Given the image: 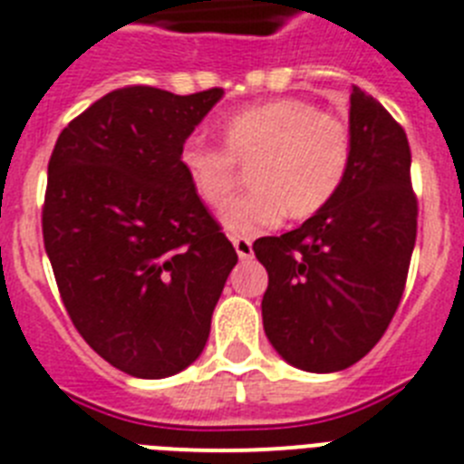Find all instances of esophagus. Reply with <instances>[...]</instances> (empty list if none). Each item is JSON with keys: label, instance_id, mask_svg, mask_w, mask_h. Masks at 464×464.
<instances>
[{"label": "esophagus", "instance_id": "34e87169", "mask_svg": "<svg viewBox=\"0 0 464 464\" xmlns=\"http://www.w3.org/2000/svg\"><path fill=\"white\" fill-rule=\"evenodd\" d=\"M233 247L238 252L240 259H252V240L250 238H243V236H233Z\"/></svg>", "mask_w": 464, "mask_h": 464}]
</instances>
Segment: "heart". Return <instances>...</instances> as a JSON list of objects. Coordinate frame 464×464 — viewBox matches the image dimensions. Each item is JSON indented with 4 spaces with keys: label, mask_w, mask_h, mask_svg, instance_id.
<instances>
[{
    "label": "heart",
    "mask_w": 464,
    "mask_h": 464,
    "mask_svg": "<svg viewBox=\"0 0 464 464\" xmlns=\"http://www.w3.org/2000/svg\"><path fill=\"white\" fill-rule=\"evenodd\" d=\"M224 146L198 136L181 143L179 165L205 205L224 208L250 167L252 190L224 209L233 236H259L280 219H309L328 208L344 184L353 155L352 127L306 99H274L221 120Z\"/></svg>",
    "instance_id": "1"
}]
</instances>
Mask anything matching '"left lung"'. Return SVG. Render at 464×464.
I'll use <instances>...</instances> for the list:
<instances>
[{"mask_svg": "<svg viewBox=\"0 0 464 464\" xmlns=\"http://www.w3.org/2000/svg\"><path fill=\"white\" fill-rule=\"evenodd\" d=\"M353 155L328 208L252 250L266 266L264 333L309 372L344 371L371 352L399 309L418 236L411 146L387 108L353 87Z\"/></svg>", "mask_w": 464, "mask_h": 464, "instance_id": "8db88e82", "label": "left lung"}]
</instances>
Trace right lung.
I'll return each mask as SVG.
<instances>
[{"label": "right lung", "mask_w": 464, "mask_h": 464, "mask_svg": "<svg viewBox=\"0 0 464 464\" xmlns=\"http://www.w3.org/2000/svg\"><path fill=\"white\" fill-rule=\"evenodd\" d=\"M224 89H115L68 122L49 160L42 233L77 333L118 371L177 375L205 349L238 262L179 165Z\"/></svg>", "instance_id": "add662e5"}]
</instances>
